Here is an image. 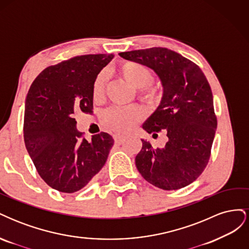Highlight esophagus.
<instances>
[{
  "mask_svg": "<svg viewBox=\"0 0 249 249\" xmlns=\"http://www.w3.org/2000/svg\"><path fill=\"white\" fill-rule=\"evenodd\" d=\"M114 141H115V143L116 144H118V145H120V144H123V143L125 141V139L124 138V137H119V136H114Z\"/></svg>",
  "mask_w": 249,
  "mask_h": 249,
  "instance_id": "esophagus-1",
  "label": "esophagus"
}]
</instances>
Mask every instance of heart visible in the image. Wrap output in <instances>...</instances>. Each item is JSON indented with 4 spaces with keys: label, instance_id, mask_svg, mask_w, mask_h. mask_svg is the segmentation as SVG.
Segmentation results:
<instances>
[{
    "label": "heart",
    "instance_id": "b5f03b06",
    "mask_svg": "<svg viewBox=\"0 0 249 249\" xmlns=\"http://www.w3.org/2000/svg\"><path fill=\"white\" fill-rule=\"evenodd\" d=\"M118 72L129 84L138 89L140 96L144 99H156L160 93V87L149 82L152 71L148 67L138 62L127 61L118 67ZM106 92V83L103 74H99L92 85V99L94 102H101ZM144 115V112L139 107H113L104 112L102 122L108 129L117 134H125L136 125L138 120Z\"/></svg>",
    "mask_w": 249,
    "mask_h": 249
}]
</instances>
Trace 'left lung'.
Segmentation results:
<instances>
[{"label":"left lung","mask_w":249,"mask_h":249,"mask_svg":"<svg viewBox=\"0 0 249 249\" xmlns=\"http://www.w3.org/2000/svg\"><path fill=\"white\" fill-rule=\"evenodd\" d=\"M119 56L152 69L160 78V106L142 127L147 133L165 130L168 140L154 148L146 140L136 156L140 175L163 190H177L193 183L208 165L217 127L213 94L199 67L166 48L119 53Z\"/></svg>","instance_id":"1"}]
</instances>
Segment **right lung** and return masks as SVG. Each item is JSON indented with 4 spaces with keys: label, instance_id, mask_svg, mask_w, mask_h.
Returning a JSON list of instances; mask_svg holds the SVG:
<instances>
[{
    "label": "right lung",
    "instance_id": "obj_1",
    "mask_svg": "<svg viewBox=\"0 0 249 249\" xmlns=\"http://www.w3.org/2000/svg\"><path fill=\"white\" fill-rule=\"evenodd\" d=\"M113 54L83 55L43 70L27 94L24 139L40 178L53 189L73 193L85 187L107 161L111 135L87 141L74 113H91L92 85Z\"/></svg>",
    "mask_w": 249,
    "mask_h": 249
}]
</instances>
